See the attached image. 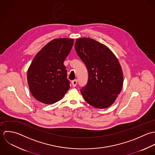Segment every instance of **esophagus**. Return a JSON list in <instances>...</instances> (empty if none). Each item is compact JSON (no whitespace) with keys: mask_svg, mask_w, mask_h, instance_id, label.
I'll return each mask as SVG.
<instances>
[{"mask_svg":"<svg viewBox=\"0 0 155 155\" xmlns=\"http://www.w3.org/2000/svg\"><path fill=\"white\" fill-rule=\"evenodd\" d=\"M72 86L73 87H75L77 84V80H74L73 81H72Z\"/></svg>","mask_w":155,"mask_h":155,"instance_id":"1","label":"esophagus"}]
</instances>
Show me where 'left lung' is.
I'll use <instances>...</instances> for the list:
<instances>
[{
    "instance_id": "1",
    "label": "left lung",
    "mask_w": 155,
    "mask_h": 155,
    "mask_svg": "<svg viewBox=\"0 0 155 155\" xmlns=\"http://www.w3.org/2000/svg\"><path fill=\"white\" fill-rule=\"evenodd\" d=\"M77 54L88 71V81L80 91L85 101L96 108L111 105L123 86V72L113 52L105 45L89 38L77 39Z\"/></svg>"
}]
</instances>
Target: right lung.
<instances>
[{
    "label": "right lung",
    "mask_w": 155,
    "mask_h": 155,
    "mask_svg": "<svg viewBox=\"0 0 155 155\" xmlns=\"http://www.w3.org/2000/svg\"><path fill=\"white\" fill-rule=\"evenodd\" d=\"M73 44V39H55L34 58L28 71V82L32 95L39 102L55 103L69 90L70 81L63 62Z\"/></svg>",
    "instance_id": "1"
}]
</instances>
